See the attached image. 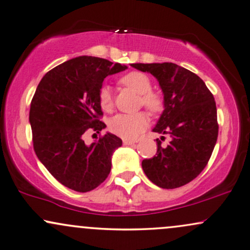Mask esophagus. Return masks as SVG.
<instances>
[{
	"mask_svg": "<svg viewBox=\"0 0 250 250\" xmlns=\"http://www.w3.org/2000/svg\"><path fill=\"white\" fill-rule=\"evenodd\" d=\"M135 144H136L135 140H128V139H124V145L129 146V145H135Z\"/></svg>",
	"mask_w": 250,
	"mask_h": 250,
	"instance_id": "esophagus-1",
	"label": "esophagus"
}]
</instances>
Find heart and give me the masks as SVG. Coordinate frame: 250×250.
I'll use <instances>...</instances> for the list:
<instances>
[{"instance_id": "heart-1", "label": "heart", "mask_w": 250, "mask_h": 250, "mask_svg": "<svg viewBox=\"0 0 250 250\" xmlns=\"http://www.w3.org/2000/svg\"><path fill=\"white\" fill-rule=\"evenodd\" d=\"M121 85L140 95V104L150 113H159L163 108V98L160 94L152 91V82L146 73L131 71L121 77ZM98 102L104 111L110 112L113 108V97L111 89L103 86L98 93ZM148 125V117L145 112L136 114H118L110 120V130L114 135L125 139H135Z\"/></svg>"}]
</instances>
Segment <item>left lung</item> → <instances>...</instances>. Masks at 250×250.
Segmentation results:
<instances>
[{
	"instance_id": "8db88e82",
	"label": "left lung",
	"mask_w": 250,
	"mask_h": 250,
	"mask_svg": "<svg viewBox=\"0 0 250 250\" xmlns=\"http://www.w3.org/2000/svg\"><path fill=\"white\" fill-rule=\"evenodd\" d=\"M131 66L152 73L159 82L164 111L153 131L171 137L167 147L156 139V155L142 162L143 170L153 184L163 189L187 185L208 163L217 140L213 94L198 76L174 63H133Z\"/></svg>"
}]
</instances>
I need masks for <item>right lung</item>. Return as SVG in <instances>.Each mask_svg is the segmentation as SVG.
Masks as SVG:
<instances>
[{
    "mask_svg": "<svg viewBox=\"0 0 250 250\" xmlns=\"http://www.w3.org/2000/svg\"><path fill=\"white\" fill-rule=\"evenodd\" d=\"M128 66L79 56L50 70L31 100L29 122L35 153L60 184L75 191L98 187L111 171L112 154L122 140L106 132L86 145L83 133L105 126L98 93L107 76Z\"/></svg>",
    "mask_w": 250,
    "mask_h": 250,
    "instance_id": "add662e5",
    "label": "right lung"
}]
</instances>
